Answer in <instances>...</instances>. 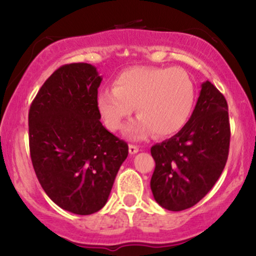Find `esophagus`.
<instances>
[{
	"instance_id": "34e87169",
	"label": "esophagus",
	"mask_w": 256,
	"mask_h": 256,
	"mask_svg": "<svg viewBox=\"0 0 256 256\" xmlns=\"http://www.w3.org/2000/svg\"><path fill=\"white\" fill-rule=\"evenodd\" d=\"M138 150H140V149H138L137 146H134V144H130V146H128V152H130V154H132V155L137 154Z\"/></svg>"
}]
</instances>
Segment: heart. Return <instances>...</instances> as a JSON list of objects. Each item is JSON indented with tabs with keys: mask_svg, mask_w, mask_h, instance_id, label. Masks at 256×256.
Segmentation results:
<instances>
[{
	"mask_svg": "<svg viewBox=\"0 0 256 256\" xmlns=\"http://www.w3.org/2000/svg\"><path fill=\"white\" fill-rule=\"evenodd\" d=\"M195 98V85L183 70L138 66L119 73L113 89L100 91L98 108L108 130L119 131L134 107L138 118L125 131L131 140H142L152 132L170 137L188 122Z\"/></svg>",
	"mask_w": 256,
	"mask_h": 256,
	"instance_id": "b5f03b06",
	"label": "heart"
}]
</instances>
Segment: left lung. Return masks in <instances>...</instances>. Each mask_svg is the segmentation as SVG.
<instances>
[{
    "label": "left lung",
    "instance_id": "8db88e82",
    "mask_svg": "<svg viewBox=\"0 0 256 256\" xmlns=\"http://www.w3.org/2000/svg\"><path fill=\"white\" fill-rule=\"evenodd\" d=\"M228 146V102L206 80L184 128L170 140L152 146L155 170L150 189L155 201L173 212L195 206L219 179Z\"/></svg>",
    "mask_w": 256,
    "mask_h": 256
}]
</instances>
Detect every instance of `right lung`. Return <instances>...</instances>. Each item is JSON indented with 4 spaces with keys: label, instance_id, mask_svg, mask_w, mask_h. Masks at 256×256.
<instances>
[{
    "label": "right lung",
    "instance_id": "right-lung-1",
    "mask_svg": "<svg viewBox=\"0 0 256 256\" xmlns=\"http://www.w3.org/2000/svg\"><path fill=\"white\" fill-rule=\"evenodd\" d=\"M95 66L70 64L46 80L28 112V140L34 172L54 204L79 216L106 204L128 143L100 122Z\"/></svg>",
    "mask_w": 256,
    "mask_h": 256
}]
</instances>
